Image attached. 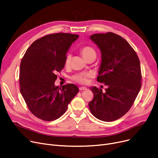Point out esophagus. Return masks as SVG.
Returning <instances> with one entry per match:
<instances>
[{
  "instance_id": "obj_1",
  "label": "esophagus",
  "mask_w": 158,
  "mask_h": 158,
  "mask_svg": "<svg viewBox=\"0 0 158 158\" xmlns=\"http://www.w3.org/2000/svg\"><path fill=\"white\" fill-rule=\"evenodd\" d=\"M86 89H87V88H86V87H85V86H81V87L79 88V90H81V91H82V90H86Z\"/></svg>"
}]
</instances>
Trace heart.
Masks as SVG:
<instances>
[{"mask_svg":"<svg viewBox=\"0 0 158 158\" xmlns=\"http://www.w3.org/2000/svg\"><path fill=\"white\" fill-rule=\"evenodd\" d=\"M80 52L81 54L83 55V56L86 59L87 57L91 56L92 54L95 53V50H94L93 48L89 46H83L81 48ZM71 62V54L68 53L66 56L65 57V60H64V64L66 66H69ZM92 76V73L90 72H82L79 73H77L74 75L73 76H72V79L77 82L78 83L80 84H85L87 83L88 81V78Z\"/></svg>","mask_w":158,"mask_h":158,"instance_id":"1","label":"heart"}]
</instances>
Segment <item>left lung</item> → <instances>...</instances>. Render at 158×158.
<instances>
[{"label": "left lung", "instance_id": "obj_1", "mask_svg": "<svg viewBox=\"0 0 158 158\" xmlns=\"http://www.w3.org/2000/svg\"><path fill=\"white\" fill-rule=\"evenodd\" d=\"M90 39L101 53L97 81L108 88L103 92L101 88L90 87L94 99L88 106L96 118L113 121L129 110L140 90L139 59L127 41L117 34L95 33Z\"/></svg>", "mask_w": 158, "mask_h": 158}]
</instances>
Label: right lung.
<instances>
[{"instance_id": "right-lung-1", "label": "right lung", "mask_w": 158, "mask_h": 158, "mask_svg": "<svg viewBox=\"0 0 158 158\" xmlns=\"http://www.w3.org/2000/svg\"><path fill=\"white\" fill-rule=\"evenodd\" d=\"M78 35L49 34L31 44L20 66V91L30 112L44 121L63 115L79 92L73 84L55 86L57 73L64 67L66 54Z\"/></svg>"}]
</instances>
